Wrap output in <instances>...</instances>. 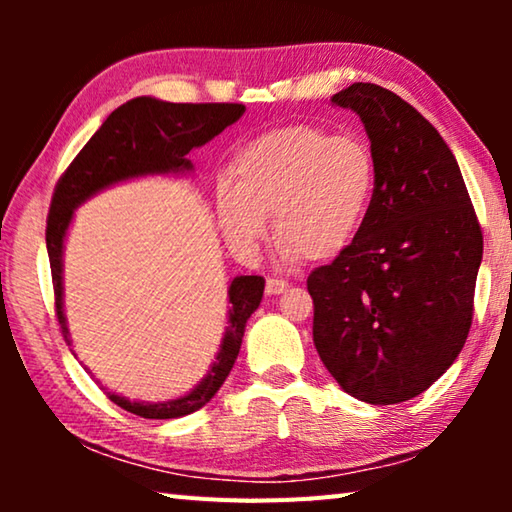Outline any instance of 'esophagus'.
<instances>
[{"mask_svg":"<svg viewBox=\"0 0 512 512\" xmlns=\"http://www.w3.org/2000/svg\"><path fill=\"white\" fill-rule=\"evenodd\" d=\"M287 289H289V284L284 280H277V277H268V280H266L268 296H280V293H284Z\"/></svg>","mask_w":512,"mask_h":512,"instance_id":"esophagus-1","label":"esophagus"}]
</instances>
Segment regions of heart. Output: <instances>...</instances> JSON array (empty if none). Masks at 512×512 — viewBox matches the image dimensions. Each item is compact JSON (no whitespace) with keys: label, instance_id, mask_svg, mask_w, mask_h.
<instances>
[{"label":"heart","instance_id":"1","mask_svg":"<svg viewBox=\"0 0 512 512\" xmlns=\"http://www.w3.org/2000/svg\"><path fill=\"white\" fill-rule=\"evenodd\" d=\"M230 187L216 189L225 239L253 250L275 216V244L302 262H329L359 237L377 189V160L359 135L291 124L232 155Z\"/></svg>","mask_w":512,"mask_h":512}]
</instances>
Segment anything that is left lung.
I'll list each match as a JSON object with an SVG mask.
<instances>
[{
	"label": "left lung",
	"instance_id": "obj_1",
	"mask_svg": "<svg viewBox=\"0 0 512 512\" xmlns=\"http://www.w3.org/2000/svg\"><path fill=\"white\" fill-rule=\"evenodd\" d=\"M332 101L366 126L377 189L354 244L307 277L314 345L345 393L400 404L463 350L481 223L454 153L411 103L375 83H352Z\"/></svg>",
	"mask_w": 512,
	"mask_h": 512
}]
</instances>
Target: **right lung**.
<instances>
[{
	"mask_svg": "<svg viewBox=\"0 0 512 512\" xmlns=\"http://www.w3.org/2000/svg\"><path fill=\"white\" fill-rule=\"evenodd\" d=\"M244 103H167L151 97H137L119 106L103 121V126L90 137L72 164L58 178L54 196H51L47 216V253L54 282L56 318L60 332L67 339V325L63 314V239L72 210L99 189L119 180L144 176V173H167L189 169L185 155L210 142L223 128L244 115ZM230 316L225 327L221 350L216 354L212 370L192 393L180 400L164 404L131 402L126 397L108 393V400L131 411L140 418L171 420L189 415L212 400L223 386L225 377L235 366L237 354L244 339L246 320L259 307L264 296L262 275H241L230 284Z\"/></svg>",
	"mask_w": 512,
	"mask_h": 512,
	"instance_id": "1",
	"label": "right lung"
}]
</instances>
